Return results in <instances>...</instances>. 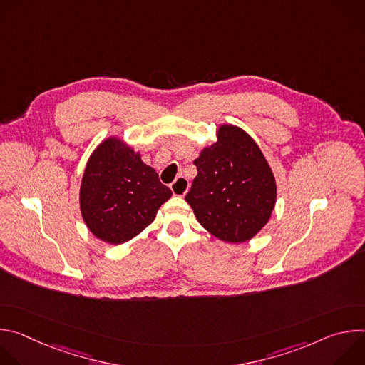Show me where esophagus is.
I'll return each mask as SVG.
<instances>
[{"mask_svg":"<svg viewBox=\"0 0 365 365\" xmlns=\"http://www.w3.org/2000/svg\"><path fill=\"white\" fill-rule=\"evenodd\" d=\"M170 189H172L175 196H185L187 193V189H189V180L186 178H183V176H179L170 185Z\"/></svg>","mask_w":365,"mask_h":365,"instance_id":"1","label":"esophagus"}]
</instances>
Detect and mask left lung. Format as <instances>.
<instances>
[{"label":"left lung","mask_w":365,"mask_h":365,"mask_svg":"<svg viewBox=\"0 0 365 365\" xmlns=\"http://www.w3.org/2000/svg\"><path fill=\"white\" fill-rule=\"evenodd\" d=\"M197 175L185 196L197 222L225 242H245L263 230L277 186L263 151L240 127L224 124L217 141L193 162Z\"/></svg>","instance_id":"1"}]
</instances>
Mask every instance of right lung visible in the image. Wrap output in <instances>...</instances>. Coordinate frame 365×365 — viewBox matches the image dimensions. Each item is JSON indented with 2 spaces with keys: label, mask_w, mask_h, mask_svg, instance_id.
<instances>
[{
  "label": "right lung",
  "mask_w": 365,
  "mask_h": 365,
  "mask_svg": "<svg viewBox=\"0 0 365 365\" xmlns=\"http://www.w3.org/2000/svg\"><path fill=\"white\" fill-rule=\"evenodd\" d=\"M172 196L159 175L121 138L103 140L86 163L79 203L88 230L108 244H123L148 227Z\"/></svg>",
  "instance_id": "right-lung-1"
}]
</instances>
